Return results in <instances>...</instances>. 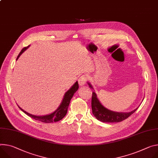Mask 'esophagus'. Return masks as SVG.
<instances>
[{
  "label": "esophagus",
  "mask_w": 158,
  "mask_h": 158,
  "mask_svg": "<svg viewBox=\"0 0 158 158\" xmlns=\"http://www.w3.org/2000/svg\"><path fill=\"white\" fill-rule=\"evenodd\" d=\"M86 80H87V77L85 76H81L78 79V82L80 86H82L83 85H84L85 84V81H86Z\"/></svg>",
  "instance_id": "1"
}]
</instances>
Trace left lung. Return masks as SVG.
I'll use <instances>...</instances> for the list:
<instances>
[{"mask_svg":"<svg viewBox=\"0 0 158 158\" xmlns=\"http://www.w3.org/2000/svg\"><path fill=\"white\" fill-rule=\"evenodd\" d=\"M87 83L89 87L93 89V88L91 83L88 81L87 82ZM91 106L94 116L99 121L108 123H116L122 122L125 119L127 118L129 116H131L139 108L138 106L134 110L129 112H116L111 111L104 106L102 103L100 102L94 91H93L92 96Z\"/></svg>","mask_w":158,"mask_h":158,"instance_id":"obj_1","label":"left lung"}]
</instances>
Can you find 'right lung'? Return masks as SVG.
<instances>
[{
	"label": "right lung",
	"instance_id": "1",
	"mask_svg": "<svg viewBox=\"0 0 158 158\" xmlns=\"http://www.w3.org/2000/svg\"><path fill=\"white\" fill-rule=\"evenodd\" d=\"M29 47L30 46H28L27 47H24V48L22 49V50L20 52L19 54L18 55V56L17 57L16 60L19 59V57L21 56V55L25 50H26V49L29 48ZM78 88H79L78 82L76 81L73 85H72L71 88L65 92V93L64 94V98L62 100V102L60 103L59 107L56 108V110H55L53 112H52L50 114H45V115H41V116L35 115V114H30L28 112L24 111L18 105V106L24 113H25L26 114H27L28 116H30L31 118H32L36 120H38V121L42 122L44 123H53V122H58V121L62 120L66 115L67 112V109H68L69 105L70 102V100H71L72 98L73 97L74 93L78 90Z\"/></svg>",
	"mask_w": 158,
	"mask_h": 158
}]
</instances>
